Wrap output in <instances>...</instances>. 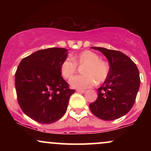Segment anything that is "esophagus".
Wrapping results in <instances>:
<instances>
[{"label": "esophagus", "instance_id": "obj_1", "mask_svg": "<svg viewBox=\"0 0 151 151\" xmlns=\"http://www.w3.org/2000/svg\"><path fill=\"white\" fill-rule=\"evenodd\" d=\"M77 91L79 93H85L86 90H81V89H77Z\"/></svg>", "mask_w": 151, "mask_h": 151}]
</instances>
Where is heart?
<instances>
[{
  "label": "heart",
  "mask_w": 151,
  "mask_h": 151,
  "mask_svg": "<svg viewBox=\"0 0 151 151\" xmlns=\"http://www.w3.org/2000/svg\"><path fill=\"white\" fill-rule=\"evenodd\" d=\"M77 65H86L83 70L84 75L74 76L70 79V86L74 89H84L92 87L96 84V81L100 84L108 77V65L100 60L99 57L90 50H85L74 55L72 59L66 58L60 66L62 77L65 79L72 77L77 72Z\"/></svg>",
  "instance_id": "obj_1"
}]
</instances>
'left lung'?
<instances>
[{
	"instance_id": "8db88e82",
	"label": "left lung",
	"mask_w": 151,
	"mask_h": 151,
	"mask_svg": "<svg viewBox=\"0 0 151 151\" xmlns=\"http://www.w3.org/2000/svg\"><path fill=\"white\" fill-rule=\"evenodd\" d=\"M107 58L108 77L97 89V99L89 104L93 114L102 120L113 121L132 108L140 87L139 71L131 58L121 52L91 47Z\"/></svg>"
}]
</instances>
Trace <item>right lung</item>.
I'll use <instances>...</instances> for the list:
<instances>
[{
	"label": "right lung",
	"instance_id": "obj_1",
	"mask_svg": "<svg viewBox=\"0 0 151 151\" xmlns=\"http://www.w3.org/2000/svg\"><path fill=\"white\" fill-rule=\"evenodd\" d=\"M68 50L52 47L23 58L15 74L18 101L27 116L43 124L63 116L74 89L62 77L60 66Z\"/></svg>",
	"mask_w": 151,
	"mask_h": 151
}]
</instances>
